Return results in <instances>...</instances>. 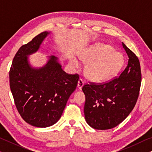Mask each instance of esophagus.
Returning <instances> with one entry per match:
<instances>
[{
    "label": "esophagus",
    "mask_w": 152,
    "mask_h": 152,
    "mask_svg": "<svg viewBox=\"0 0 152 152\" xmlns=\"http://www.w3.org/2000/svg\"><path fill=\"white\" fill-rule=\"evenodd\" d=\"M84 82L83 81L82 79H80V80H79V81H78V84H77L78 88L80 89V90H81V89H82V86H84Z\"/></svg>",
    "instance_id": "1"
}]
</instances>
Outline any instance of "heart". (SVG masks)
<instances>
[{
    "mask_svg": "<svg viewBox=\"0 0 152 152\" xmlns=\"http://www.w3.org/2000/svg\"><path fill=\"white\" fill-rule=\"evenodd\" d=\"M79 58L84 64L85 75L88 80L97 83L111 80L117 75L124 65V58L122 54L116 53L111 45L96 44L82 50ZM70 63L74 68L80 67V64L72 57Z\"/></svg>",
    "mask_w": 152,
    "mask_h": 152,
    "instance_id": "b5f03b06",
    "label": "heart"
}]
</instances>
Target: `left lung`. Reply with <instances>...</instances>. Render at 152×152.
I'll return each mask as SVG.
<instances>
[{
	"label": "left lung",
	"instance_id": "left-lung-1",
	"mask_svg": "<svg viewBox=\"0 0 152 152\" xmlns=\"http://www.w3.org/2000/svg\"><path fill=\"white\" fill-rule=\"evenodd\" d=\"M129 57L128 64L119 77L104 84H84V115L95 129H110L121 123L136 105L141 84L140 61L122 43Z\"/></svg>",
	"mask_w": 152,
	"mask_h": 152
}]
</instances>
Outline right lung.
I'll use <instances>...</instances> for the list:
<instances>
[{"label":"right lung","instance_id":"add662e5","mask_svg":"<svg viewBox=\"0 0 152 152\" xmlns=\"http://www.w3.org/2000/svg\"><path fill=\"white\" fill-rule=\"evenodd\" d=\"M49 34L41 32L23 45L14 56L10 70V86L18 113L27 123L47 127L61 118L70 95L75 90L78 74H68L55 56L42 68L30 66L28 55L38 50Z\"/></svg>","mask_w":152,"mask_h":152}]
</instances>
